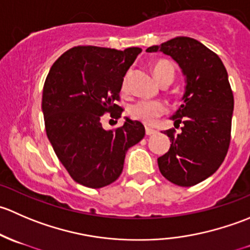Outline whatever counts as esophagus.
Segmentation results:
<instances>
[{"instance_id": "obj_1", "label": "esophagus", "mask_w": 250, "mask_h": 250, "mask_svg": "<svg viewBox=\"0 0 250 250\" xmlns=\"http://www.w3.org/2000/svg\"><path fill=\"white\" fill-rule=\"evenodd\" d=\"M157 133V130L156 129H152V128H148L146 127V135H153Z\"/></svg>"}]
</instances>
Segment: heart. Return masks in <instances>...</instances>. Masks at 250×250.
Returning <instances> with one entry per match:
<instances>
[{"label": "heart", "instance_id": "b5f03b06", "mask_svg": "<svg viewBox=\"0 0 250 250\" xmlns=\"http://www.w3.org/2000/svg\"><path fill=\"white\" fill-rule=\"evenodd\" d=\"M152 72L155 75L156 80L163 84L166 82H172L174 78V66L168 60H157L152 65ZM128 76L125 77L122 83V88H127ZM166 105L161 102H150V100H141L135 103L128 110L130 117L135 121L144 123V125H153L157 121L158 117L165 115Z\"/></svg>", "mask_w": 250, "mask_h": 250}]
</instances>
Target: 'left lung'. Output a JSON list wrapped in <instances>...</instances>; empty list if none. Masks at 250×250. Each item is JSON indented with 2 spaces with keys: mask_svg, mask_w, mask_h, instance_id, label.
<instances>
[{
  "mask_svg": "<svg viewBox=\"0 0 250 250\" xmlns=\"http://www.w3.org/2000/svg\"><path fill=\"white\" fill-rule=\"evenodd\" d=\"M146 52L172 57L186 77L184 104L172 117L175 128L184 125L181 133L165 130L172 144L157 162L170 183L193 186L218 170L230 146L234 103L228 71L213 50L190 37H175Z\"/></svg>",
  "mask_w": 250,
  "mask_h": 250,
  "instance_id": "1",
  "label": "left lung"
}]
</instances>
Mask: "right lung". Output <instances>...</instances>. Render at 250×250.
I'll return each mask as SVG.
<instances>
[{
    "label": "right lung",
    "mask_w": 250,
    "mask_h": 250,
    "mask_svg": "<svg viewBox=\"0 0 250 250\" xmlns=\"http://www.w3.org/2000/svg\"><path fill=\"white\" fill-rule=\"evenodd\" d=\"M140 52L138 47L78 46L50 67L42 95L47 137L70 176L81 185L100 188L117 180L125 152L145 135L139 121L125 118L122 127L112 130H105L100 122L104 113L115 120L122 115L116 102L123 77Z\"/></svg>",
    "instance_id": "right-lung-1"
}]
</instances>
